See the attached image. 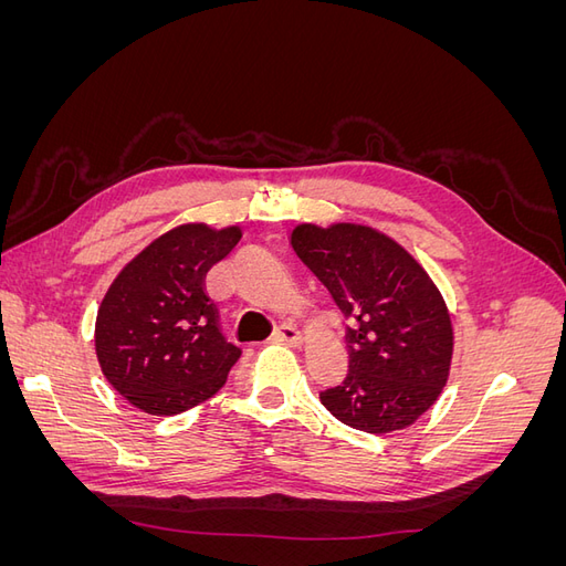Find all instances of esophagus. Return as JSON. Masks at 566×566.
I'll use <instances>...</instances> for the list:
<instances>
[{
  "label": "esophagus",
  "mask_w": 566,
  "mask_h": 566,
  "mask_svg": "<svg viewBox=\"0 0 566 566\" xmlns=\"http://www.w3.org/2000/svg\"><path fill=\"white\" fill-rule=\"evenodd\" d=\"M273 342H279V345H290V347H297L302 342V333L295 328V325H281L276 328V333L271 335Z\"/></svg>",
  "instance_id": "obj_1"
}]
</instances>
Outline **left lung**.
Listing matches in <instances>:
<instances>
[{"mask_svg": "<svg viewBox=\"0 0 566 566\" xmlns=\"http://www.w3.org/2000/svg\"><path fill=\"white\" fill-rule=\"evenodd\" d=\"M290 243L349 318V373L321 403L370 434L413 424L439 399L453 356L451 316L432 279L364 224H300Z\"/></svg>", "mask_w": 566, "mask_h": 566, "instance_id": "left-lung-1", "label": "left lung"}]
</instances>
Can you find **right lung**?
I'll return each mask as SVG.
<instances>
[{"mask_svg":"<svg viewBox=\"0 0 566 566\" xmlns=\"http://www.w3.org/2000/svg\"><path fill=\"white\" fill-rule=\"evenodd\" d=\"M241 235L238 227H177L111 283L96 314V356L106 380L144 413L177 416L202 403L241 358L205 293L208 271Z\"/></svg>","mask_w":566,"mask_h":566,"instance_id":"1","label":"right lung"}]
</instances>
